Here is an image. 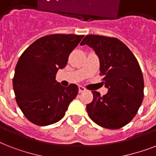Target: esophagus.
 <instances>
[{
  "instance_id": "1",
  "label": "esophagus",
  "mask_w": 156,
  "mask_h": 156,
  "mask_svg": "<svg viewBox=\"0 0 156 156\" xmlns=\"http://www.w3.org/2000/svg\"><path fill=\"white\" fill-rule=\"evenodd\" d=\"M78 91H79V93L84 92V91H86V88L83 87V86H78Z\"/></svg>"
}]
</instances>
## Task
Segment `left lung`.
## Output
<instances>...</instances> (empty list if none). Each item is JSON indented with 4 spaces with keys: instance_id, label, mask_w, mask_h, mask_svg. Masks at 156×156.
Here are the masks:
<instances>
[{
    "instance_id": "obj_1",
    "label": "left lung",
    "mask_w": 156,
    "mask_h": 156,
    "mask_svg": "<svg viewBox=\"0 0 156 156\" xmlns=\"http://www.w3.org/2000/svg\"><path fill=\"white\" fill-rule=\"evenodd\" d=\"M81 45L92 48L100 59V75L108 89L106 95L93 90V100L87 111L95 123L117 129L126 126L143 102V73L137 59L123 42L113 37L89 35Z\"/></svg>"
}]
</instances>
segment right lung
<instances>
[{
    "label": "right lung",
    "mask_w": 156,
    "mask_h": 156,
    "mask_svg": "<svg viewBox=\"0 0 156 156\" xmlns=\"http://www.w3.org/2000/svg\"><path fill=\"white\" fill-rule=\"evenodd\" d=\"M83 36L45 35L21 55L13 78V90L18 107L33 124L45 126L59 121L78 95V86L65 87L56 82V74L66 67L69 54Z\"/></svg>",
    "instance_id": "add662e5"
}]
</instances>
